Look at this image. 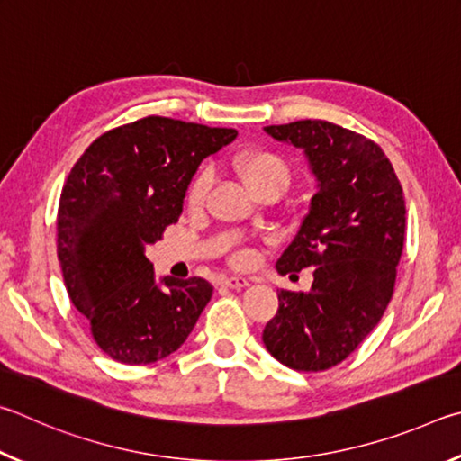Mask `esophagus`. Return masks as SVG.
I'll use <instances>...</instances> for the list:
<instances>
[{"label": "esophagus", "mask_w": 461, "mask_h": 461, "mask_svg": "<svg viewBox=\"0 0 461 461\" xmlns=\"http://www.w3.org/2000/svg\"><path fill=\"white\" fill-rule=\"evenodd\" d=\"M222 285L230 287V289H243L249 285V279L247 277H224Z\"/></svg>", "instance_id": "esophagus-1"}]
</instances>
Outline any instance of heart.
Masks as SVG:
<instances>
[{"label": "heart", "instance_id": "1", "mask_svg": "<svg viewBox=\"0 0 461 461\" xmlns=\"http://www.w3.org/2000/svg\"><path fill=\"white\" fill-rule=\"evenodd\" d=\"M232 166H235V172L240 176V180L247 184V188L259 198L281 196L294 180V169L289 166V161L271 149H247L239 153ZM210 184H212V180H210L208 169H200V172L194 174L188 188H185V208L190 212H200L204 208ZM253 259L255 253L251 249H237L230 255V263L237 265V267H247V265L253 263Z\"/></svg>", "mask_w": 461, "mask_h": 461}]
</instances>
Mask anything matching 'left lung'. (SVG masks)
Masks as SVG:
<instances>
[{
	"label": "left lung",
	"instance_id": "1",
	"mask_svg": "<svg viewBox=\"0 0 461 461\" xmlns=\"http://www.w3.org/2000/svg\"><path fill=\"white\" fill-rule=\"evenodd\" d=\"M265 131L305 151L318 192L276 265L281 276L312 267V289H279L263 342L281 365L320 373L348 358L391 302L405 245V198L389 158L365 135L321 119Z\"/></svg>",
	"mask_w": 461,
	"mask_h": 461
}]
</instances>
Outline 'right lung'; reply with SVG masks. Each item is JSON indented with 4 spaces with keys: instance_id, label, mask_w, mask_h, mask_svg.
<instances>
[{
    "instance_id": "1",
    "label": "right lung",
    "mask_w": 461,
    "mask_h": 461,
    "mask_svg": "<svg viewBox=\"0 0 461 461\" xmlns=\"http://www.w3.org/2000/svg\"><path fill=\"white\" fill-rule=\"evenodd\" d=\"M237 129L149 115L103 133L72 166L56 216V251L70 302L96 346L123 365H151L185 342L212 285L153 279L149 245L182 214L200 161Z\"/></svg>"
}]
</instances>
